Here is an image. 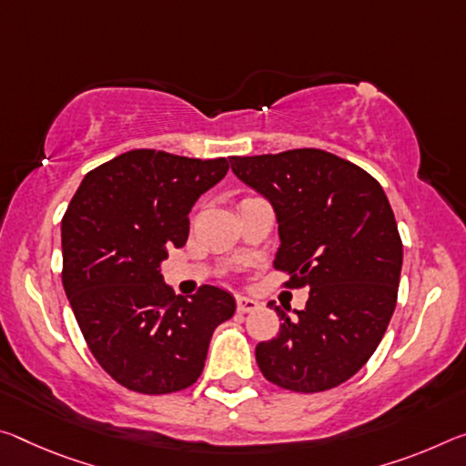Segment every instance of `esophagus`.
<instances>
[{
	"label": "esophagus",
	"mask_w": 466,
	"mask_h": 466,
	"mask_svg": "<svg viewBox=\"0 0 466 466\" xmlns=\"http://www.w3.org/2000/svg\"><path fill=\"white\" fill-rule=\"evenodd\" d=\"M259 307V302L250 297H238L236 299V309H238V313H250L255 311V309Z\"/></svg>",
	"instance_id": "1"
}]
</instances>
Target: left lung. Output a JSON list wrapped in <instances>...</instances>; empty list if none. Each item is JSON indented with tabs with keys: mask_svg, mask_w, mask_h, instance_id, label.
<instances>
[{
	"mask_svg": "<svg viewBox=\"0 0 466 466\" xmlns=\"http://www.w3.org/2000/svg\"><path fill=\"white\" fill-rule=\"evenodd\" d=\"M232 172L268 198L278 219L273 265L307 286L302 311L269 307L279 334L257 344L265 380L294 392L336 388L363 367L392 319L402 240L380 182L321 149L232 157Z\"/></svg>",
	"mask_w": 466,
	"mask_h": 466,
	"instance_id": "left-lung-1",
	"label": "left lung"
}]
</instances>
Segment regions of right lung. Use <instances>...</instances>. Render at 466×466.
Returning a JSON list of instances; mask_svg holds the SVG:
<instances>
[{
    "instance_id": "1",
    "label": "right lung",
    "mask_w": 466,
    "mask_h": 466,
    "mask_svg": "<svg viewBox=\"0 0 466 466\" xmlns=\"http://www.w3.org/2000/svg\"><path fill=\"white\" fill-rule=\"evenodd\" d=\"M230 164L135 149L88 172L62 219V282L97 363L140 394L178 392L203 373L211 336L236 311L224 288L174 297L161 263L188 238L197 198Z\"/></svg>"
}]
</instances>
